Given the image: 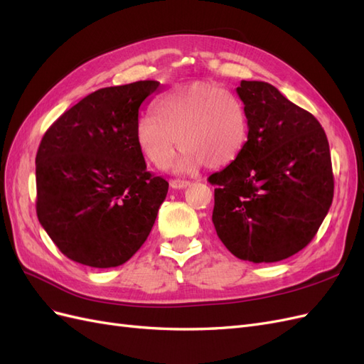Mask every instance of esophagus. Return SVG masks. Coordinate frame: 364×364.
Here are the masks:
<instances>
[{
    "label": "esophagus",
    "mask_w": 364,
    "mask_h": 364,
    "mask_svg": "<svg viewBox=\"0 0 364 364\" xmlns=\"http://www.w3.org/2000/svg\"><path fill=\"white\" fill-rule=\"evenodd\" d=\"M190 181H181V179H174V181H171L170 182V185H171V188H174V190H182V188H186V186H190Z\"/></svg>",
    "instance_id": "obj_1"
}]
</instances>
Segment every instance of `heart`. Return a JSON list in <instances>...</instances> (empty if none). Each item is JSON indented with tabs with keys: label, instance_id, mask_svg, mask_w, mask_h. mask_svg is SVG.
Returning <instances> with one entry per match:
<instances>
[{
	"label": "heart",
	"instance_id": "1",
	"mask_svg": "<svg viewBox=\"0 0 364 364\" xmlns=\"http://www.w3.org/2000/svg\"><path fill=\"white\" fill-rule=\"evenodd\" d=\"M248 133V113L237 96L218 84L194 81L159 96L153 114L137 119L134 137L145 161L158 170L170 165L179 144L176 170L191 173L202 164L220 168L237 159Z\"/></svg>",
	"mask_w": 364,
	"mask_h": 364
}]
</instances>
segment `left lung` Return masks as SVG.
Instances as JSON below:
<instances>
[{
    "mask_svg": "<svg viewBox=\"0 0 364 364\" xmlns=\"http://www.w3.org/2000/svg\"><path fill=\"white\" fill-rule=\"evenodd\" d=\"M250 119L239 158L213 173V223L235 257L272 263L303 250L333 198L325 130L309 112L263 81L237 87Z\"/></svg>",
    "mask_w": 364,
    "mask_h": 364,
    "instance_id": "8db88e82",
    "label": "left lung"
}]
</instances>
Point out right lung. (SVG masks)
<instances>
[{
  "mask_svg": "<svg viewBox=\"0 0 364 364\" xmlns=\"http://www.w3.org/2000/svg\"><path fill=\"white\" fill-rule=\"evenodd\" d=\"M158 81L105 87L52 124L36 153L38 220L68 259L113 268L139 250L168 182L146 171L134 130Z\"/></svg>",
  "mask_w": 364,
  "mask_h": 364,
  "instance_id": "add662e5",
  "label": "right lung"
}]
</instances>
